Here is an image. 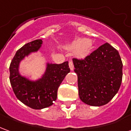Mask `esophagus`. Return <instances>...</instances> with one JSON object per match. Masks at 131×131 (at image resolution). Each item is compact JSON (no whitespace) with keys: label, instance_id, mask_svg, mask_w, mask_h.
I'll return each instance as SVG.
<instances>
[{"label":"esophagus","instance_id":"esophagus-1","mask_svg":"<svg viewBox=\"0 0 131 131\" xmlns=\"http://www.w3.org/2000/svg\"><path fill=\"white\" fill-rule=\"evenodd\" d=\"M69 66L70 69L72 71V70L74 69V64H73V62H72V61H69Z\"/></svg>","mask_w":131,"mask_h":131}]
</instances>
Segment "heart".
I'll return each mask as SVG.
<instances>
[{"label":"heart","instance_id":"heart-1","mask_svg":"<svg viewBox=\"0 0 131 131\" xmlns=\"http://www.w3.org/2000/svg\"><path fill=\"white\" fill-rule=\"evenodd\" d=\"M91 42L87 39H79L74 41L69 46V48L76 49L75 54L78 56H83L88 52L90 48Z\"/></svg>","mask_w":131,"mask_h":131}]
</instances>
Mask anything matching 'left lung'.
<instances>
[{
  "instance_id": "left-lung-1",
  "label": "left lung",
  "mask_w": 131,
  "mask_h": 131,
  "mask_svg": "<svg viewBox=\"0 0 131 131\" xmlns=\"http://www.w3.org/2000/svg\"><path fill=\"white\" fill-rule=\"evenodd\" d=\"M81 100L91 106L107 104L119 90L123 64L118 52L108 43L85 57L73 58Z\"/></svg>"
}]
</instances>
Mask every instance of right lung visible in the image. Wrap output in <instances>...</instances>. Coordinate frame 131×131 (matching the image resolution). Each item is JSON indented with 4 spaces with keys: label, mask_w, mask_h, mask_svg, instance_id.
Listing matches in <instances>:
<instances>
[{
    "label": "right lung",
    "mask_w": 131,
    "mask_h": 131,
    "mask_svg": "<svg viewBox=\"0 0 131 131\" xmlns=\"http://www.w3.org/2000/svg\"><path fill=\"white\" fill-rule=\"evenodd\" d=\"M43 41L33 40L19 49L10 65V81L13 92L19 100L34 110H41L51 106L56 100L57 90L66 75L69 73L68 62L57 64L47 63L45 73L36 81L21 76L19 64L24 57L40 48Z\"/></svg>",
    "instance_id": "1"
}]
</instances>
